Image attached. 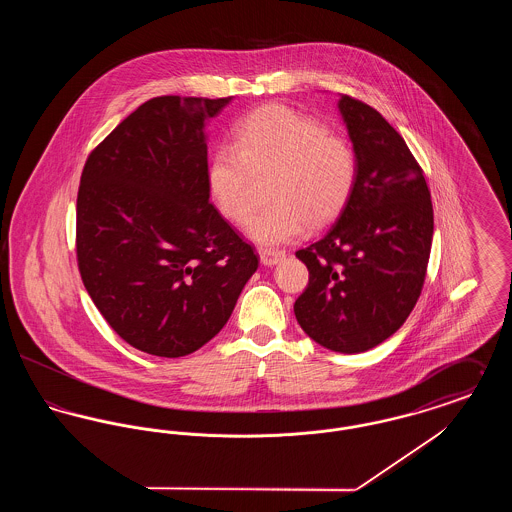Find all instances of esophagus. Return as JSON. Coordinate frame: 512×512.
Listing matches in <instances>:
<instances>
[{
    "label": "esophagus",
    "instance_id": "obj_1",
    "mask_svg": "<svg viewBox=\"0 0 512 512\" xmlns=\"http://www.w3.org/2000/svg\"><path fill=\"white\" fill-rule=\"evenodd\" d=\"M259 257H261V263L265 267H272L276 265L278 261L284 259V251H278V249H261L259 251Z\"/></svg>",
    "mask_w": 512,
    "mask_h": 512
}]
</instances>
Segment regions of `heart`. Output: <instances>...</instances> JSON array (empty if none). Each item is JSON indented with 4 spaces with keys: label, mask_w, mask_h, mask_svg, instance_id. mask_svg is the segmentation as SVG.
<instances>
[{
    "label": "heart",
    "mask_w": 512,
    "mask_h": 512,
    "mask_svg": "<svg viewBox=\"0 0 512 512\" xmlns=\"http://www.w3.org/2000/svg\"><path fill=\"white\" fill-rule=\"evenodd\" d=\"M268 172L272 203L245 230L270 247L340 213L357 182V155L315 119L270 103L245 115L234 128V146L217 147L209 159L207 184L220 215L245 222L253 211V176Z\"/></svg>",
    "instance_id": "b5f03b06"
}]
</instances>
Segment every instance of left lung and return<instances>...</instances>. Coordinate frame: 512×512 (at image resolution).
Masks as SVG:
<instances>
[{"label":"left lung","instance_id":"obj_1","mask_svg":"<svg viewBox=\"0 0 512 512\" xmlns=\"http://www.w3.org/2000/svg\"><path fill=\"white\" fill-rule=\"evenodd\" d=\"M338 109L357 155V182L324 236L295 253L309 284L293 311L322 347L363 353L395 334L420 297L434 209L424 172L390 122L349 96Z\"/></svg>","mask_w":512,"mask_h":512}]
</instances>
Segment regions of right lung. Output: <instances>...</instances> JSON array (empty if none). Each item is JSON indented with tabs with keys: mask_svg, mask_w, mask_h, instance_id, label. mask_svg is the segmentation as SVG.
<instances>
[{
	"mask_svg": "<svg viewBox=\"0 0 512 512\" xmlns=\"http://www.w3.org/2000/svg\"><path fill=\"white\" fill-rule=\"evenodd\" d=\"M230 101L149 99L82 171V282L109 326L149 355L184 357L213 340L259 267L209 203L205 126Z\"/></svg>",
	"mask_w": 512,
	"mask_h": 512,
	"instance_id": "1",
	"label": "right lung"
}]
</instances>
